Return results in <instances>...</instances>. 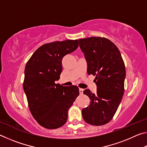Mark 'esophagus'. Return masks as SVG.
<instances>
[{"instance_id": "1", "label": "esophagus", "mask_w": 147, "mask_h": 147, "mask_svg": "<svg viewBox=\"0 0 147 147\" xmlns=\"http://www.w3.org/2000/svg\"><path fill=\"white\" fill-rule=\"evenodd\" d=\"M83 92H84V89H81V88L79 89V93H80V94H83Z\"/></svg>"}]
</instances>
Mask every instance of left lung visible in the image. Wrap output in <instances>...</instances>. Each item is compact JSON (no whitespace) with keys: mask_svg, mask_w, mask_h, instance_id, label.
<instances>
[{"mask_svg":"<svg viewBox=\"0 0 147 147\" xmlns=\"http://www.w3.org/2000/svg\"><path fill=\"white\" fill-rule=\"evenodd\" d=\"M78 41L88 63V74L96 76L97 87L95 93L84 91L91 102L82 110L83 119L91 125H104L112 119L123 98L125 65L119 50L109 39L91 37Z\"/></svg>","mask_w":147,"mask_h":147,"instance_id":"1","label":"left lung"}]
</instances>
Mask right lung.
Masks as SVG:
<instances>
[{"label":"right lung","instance_id":"obj_1","mask_svg":"<svg viewBox=\"0 0 147 147\" xmlns=\"http://www.w3.org/2000/svg\"><path fill=\"white\" fill-rule=\"evenodd\" d=\"M78 47L77 39L45 44L26 64L23 89L32 115L44 128L56 129L64 125L69 109L79 95L76 86L55 84L62 71V59Z\"/></svg>","mask_w":147,"mask_h":147}]
</instances>
